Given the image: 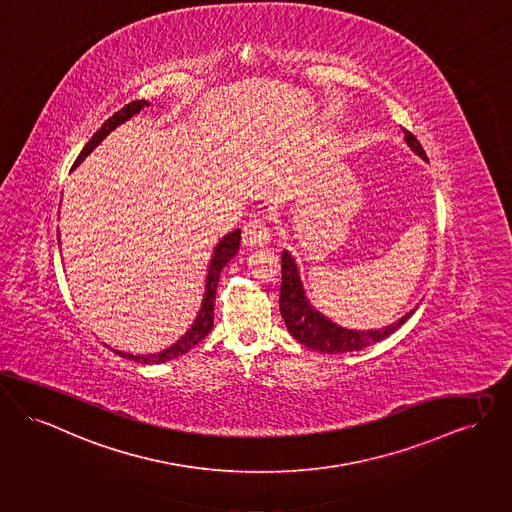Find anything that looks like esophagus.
<instances>
[{
	"instance_id": "1",
	"label": "esophagus",
	"mask_w": 512,
	"mask_h": 512,
	"mask_svg": "<svg viewBox=\"0 0 512 512\" xmlns=\"http://www.w3.org/2000/svg\"><path fill=\"white\" fill-rule=\"evenodd\" d=\"M271 240V228L267 222L263 220H251L243 226V232H241V241L247 245V247H263L267 245Z\"/></svg>"
}]
</instances>
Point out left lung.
Here are the masks:
<instances>
[{"instance_id":"obj_1","label":"left lung","mask_w":512,"mask_h":512,"mask_svg":"<svg viewBox=\"0 0 512 512\" xmlns=\"http://www.w3.org/2000/svg\"><path fill=\"white\" fill-rule=\"evenodd\" d=\"M404 139L408 147L416 152L420 158L427 160L425 152L421 149L418 139L406 131ZM416 309H410L404 317L394 321L383 329H371V331H356V329H344L336 323H332L329 317H325L321 311H317L305 296L303 282H301L298 265L294 257L284 249L282 251V284H280V313L286 323V329L290 334L311 350L325 352V354H342V352H358L375 342H381L389 334L396 331L400 325H404Z\"/></svg>"}]
</instances>
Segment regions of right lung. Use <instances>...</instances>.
<instances>
[{
    "label": "right lung",
    "instance_id": "add662e5",
    "mask_svg": "<svg viewBox=\"0 0 512 512\" xmlns=\"http://www.w3.org/2000/svg\"><path fill=\"white\" fill-rule=\"evenodd\" d=\"M149 106H151L149 100H135V102L127 104L125 108H121L120 112H116L110 120L104 121L102 127L92 135V139L87 143V147L77 156L73 168H77V166H79V164H81L116 127H120L121 123L131 120V118L137 116L143 108H149ZM240 238L241 230L240 228H236L234 232L226 234L222 240L214 245L211 263H209V267H207V280H205V294H203V301H201V309H199V313H197L193 325L187 329V332L181 336L178 342H174L172 346H168V348H164L162 352H156V354H139V356H133V354H127V352H120V350H114V352L120 354L121 358L137 361V363H164V361L178 358L181 354L189 352L195 344H199V342L211 332L212 323H214V300H216L218 278H220L222 269L230 263V259L238 255ZM58 241H60V230H58Z\"/></svg>",
    "mask_w": 512,
    "mask_h": 512
}]
</instances>
